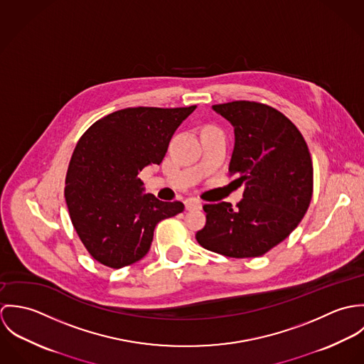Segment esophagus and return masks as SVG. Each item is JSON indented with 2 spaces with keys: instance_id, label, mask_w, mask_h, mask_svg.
Segmentation results:
<instances>
[{
  "instance_id": "esophagus-1",
  "label": "esophagus",
  "mask_w": 364,
  "mask_h": 364,
  "mask_svg": "<svg viewBox=\"0 0 364 364\" xmlns=\"http://www.w3.org/2000/svg\"><path fill=\"white\" fill-rule=\"evenodd\" d=\"M185 206H186V210H198V208H202V203L196 199H188L185 202Z\"/></svg>"
}]
</instances>
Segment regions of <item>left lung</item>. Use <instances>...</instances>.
<instances>
[{
    "instance_id": "8db88e82",
    "label": "left lung",
    "mask_w": 364,
    "mask_h": 364,
    "mask_svg": "<svg viewBox=\"0 0 364 364\" xmlns=\"http://www.w3.org/2000/svg\"><path fill=\"white\" fill-rule=\"evenodd\" d=\"M235 133L228 166L245 183L242 200L205 205L206 225L196 241L230 258L264 255L300 224L312 198L309 146L296 124L277 109L254 101L213 105Z\"/></svg>"
}]
</instances>
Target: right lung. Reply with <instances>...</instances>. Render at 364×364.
<instances>
[{"label":"right lung","mask_w":364,"mask_h":364,"mask_svg":"<svg viewBox=\"0 0 364 364\" xmlns=\"http://www.w3.org/2000/svg\"><path fill=\"white\" fill-rule=\"evenodd\" d=\"M196 109L126 107L97 120L70 159L64 196L88 254L120 269L146 257L156 223L183 211L182 202L141 195L140 171L161 164L178 126Z\"/></svg>","instance_id":"obj_1"}]
</instances>
